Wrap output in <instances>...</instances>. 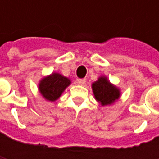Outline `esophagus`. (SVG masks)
Wrapping results in <instances>:
<instances>
[{
    "instance_id": "1",
    "label": "esophagus",
    "mask_w": 159,
    "mask_h": 159,
    "mask_svg": "<svg viewBox=\"0 0 159 159\" xmlns=\"http://www.w3.org/2000/svg\"><path fill=\"white\" fill-rule=\"evenodd\" d=\"M86 79H78L77 80V83L78 84H80V85H81V86H83V85H85L86 84Z\"/></svg>"
}]
</instances>
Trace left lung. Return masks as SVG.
I'll list each match as a JSON object with an SVG mask.
<instances>
[{
	"label": "left lung",
	"instance_id": "8db88e82",
	"mask_svg": "<svg viewBox=\"0 0 159 159\" xmlns=\"http://www.w3.org/2000/svg\"><path fill=\"white\" fill-rule=\"evenodd\" d=\"M92 89L95 99L101 102L102 105L111 104L119 99L120 95L119 89L113 87L105 77H101L97 81L93 83Z\"/></svg>",
	"mask_w": 159,
	"mask_h": 159
}]
</instances>
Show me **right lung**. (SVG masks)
<instances>
[{"mask_svg":"<svg viewBox=\"0 0 159 159\" xmlns=\"http://www.w3.org/2000/svg\"><path fill=\"white\" fill-rule=\"evenodd\" d=\"M70 84L69 79L58 73H53L50 76L41 80L39 89L42 96L48 101H56L62 95L64 90Z\"/></svg>","mask_w":159,"mask_h":159,"instance_id":"add662e5","label":"right lung"}]
</instances>
